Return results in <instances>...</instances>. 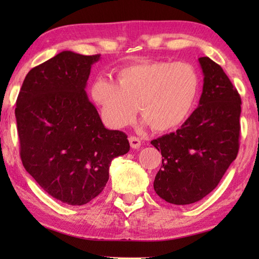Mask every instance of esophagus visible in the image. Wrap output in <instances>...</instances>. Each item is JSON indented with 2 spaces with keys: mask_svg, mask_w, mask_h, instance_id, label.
Masks as SVG:
<instances>
[{
  "mask_svg": "<svg viewBox=\"0 0 259 259\" xmlns=\"http://www.w3.org/2000/svg\"><path fill=\"white\" fill-rule=\"evenodd\" d=\"M129 142H130L131 147H133L134 150H137V148H139L140 145H142V142H140V139L138 137H135V136H130Z\"/></svg>",
  "mask_w": 259,
  "mask_h": 259,
  "instance_id": "esophagus-1",
  "label": "esophagus"
}]
</instances>
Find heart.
I'll return each mask as SVG.
<instances>
[{"label":"heart","instance_id":"heart-1","mask_svg":"<svg viewBox=\"0 0 259 259\" xmlns=\"http://www.w3.org/2000/svg\"><path fill=\"white\" fill-rule=\"evenodd\" d=\"M200 77L185 61H136L116 71V82L98 77L90 94L104 120L113 128L128 125L137 108L154 131L171 130L190 115L199 94Z\"/></svg>","mask_w":259,"mask_h":259}]
</instances>
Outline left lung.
<instances>
[{
    "label": "left lung",
    "instance_id": "left-lung-1",
    "mask_svg": "<svg viewBox=\"0 0 259 259\" xmlns=\"http://www.w3.org/2000/svg\"><path fill=\"white\" fill-rule=\"evenodd\" d=\"M203 89L199 106L175 133L152 140L162 164L154 191L166 202H198L216 188L239 152L241 98L223 68L199 58Z\"/></svg>",
    "mask_w": 259,
    "mask_h": 259
}]
</instances>
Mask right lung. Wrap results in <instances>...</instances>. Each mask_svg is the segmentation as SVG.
Returning a JSON list of instances; mask_svg holds the SVG:
<instances>
[{
  "mask_svg": "<svg viewBox=\"0 0 259 259\" xmlns=\"http://www.w3.org/2000/svg\"><path fill=\"white\" fill-rule=\"evenodd\" d=\"M100 55L63 51L30 69L16 103L20 157L52 198L82 205L104 190L114 157L130 150L128 136L105 128L85 93Z\"/></svg>",
  "mask_w": 259,
  "mask_h": 259,
  "instance_id": "add662e5",
  "label": "right lung"
}]
</instances>
